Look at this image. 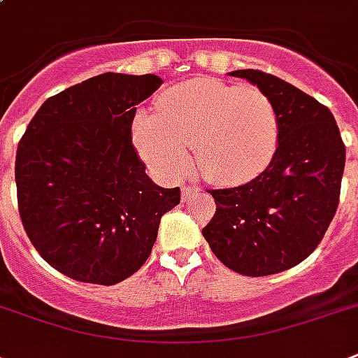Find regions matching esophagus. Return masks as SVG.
Returning <instances> with one entry per match:
<instances>
[{
    "instance_id": "1",
    "label": "esophagus",
    "mask_w": 358,
    "mask_h": 358,
    "mask_svg": "<svg viewBox=\"0 0 358 358\" xmlns=\"http://www.w3.org/2000/svg\"><path fill=\"white\" fill-rule=\"evenodd\" d=\"M196 191H199V187H196V185H193V187H184V189H182V201H187V199H191V196L195 195Z\"/></svg>"
}]
</instances>
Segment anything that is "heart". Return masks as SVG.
Instances as JSON below:
<instances>
[{
    "instance_id": "obj_1",
    "label": "heart",
    "mask_w": 358,
    "mask_h": 358,
    "mask_svg": "<svg viewBox=\"0 0 358 358\" xmlns=\"http://www.w3.org/2000/svg\"><path fill=\"white\" fill-rule=\"evenodd\" d=\"M134 134L143 159L165 178L184 176L193 150L208 182L238 185L269 167L280 120L260 89L201 78L167 89L157 98L156 115L135 117Z\"/></svg>"
}]
</instances>
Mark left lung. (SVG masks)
<instances>
[{
  "mask_svg": "<svg viewBox=\"0 0 358 358\" xmlns=\"http://www.w3.org/2000/svg\"><path fill=\"white\" fill-rule=\"evenodd\" d=\"M271 98L280 137L269 167L249 184L212 191L217 210L202 229L232 271L266 277L303 262L322 241L340 199L345 146L333 113L277 76L234 70Z\"/></svg>",
  "mask_w": 358,
  "mask_h": 358,
  "instance_id": "1",
  "label": "left lung"
}]
</instances>
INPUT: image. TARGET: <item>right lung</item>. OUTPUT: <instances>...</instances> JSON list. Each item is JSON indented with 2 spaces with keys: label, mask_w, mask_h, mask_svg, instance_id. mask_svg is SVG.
Returning a JSON list of instances; mask_svg holds the SVG:
<instances>
[{
  "label": "right lung",
  "mask_w": 358,
  "mask_h": 358,
  "mask_svg": "<svg viewBox=\"0 0 358 358\" xmlns=\"http://www.w3.org/2000/svg\"><path fill=\"white\" fill-rule=\"evenodd\" d=\"M159 76H94L48 98L16 152L24 229L66 277L111 286L134 275L156 243L180 187L152 182L131 143L135 106Z\"/></svg>",
  "instance_id": "add662e5"
}]
</instances>
